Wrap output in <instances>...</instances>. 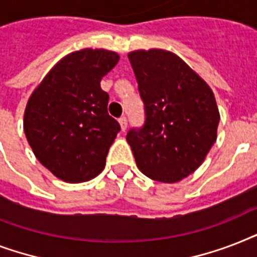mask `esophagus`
I'll return each instance as SVG.
<instances>
[{
	"mask_svg": "<svg viewBox=\"0 0 257 257\" xmlns=\"http://www.w3.org/2000/svg\"><path fill=\"white\" fill-rule=\"evenodd\" d=\"M118 122H120L121 131L125 132V129H126V126H128V121H126V118H125V117H121L120 120H118Z\"/></svg>",
	"mask_w": 257,
	"mask_h": 257,
	"instance_id": "obj_1",
	"label": "esophagus"
}]
</instances>
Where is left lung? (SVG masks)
I'll return each instance as SVG.
<instances>
[{
  "label": "left lung",
  "mask_w": 257,
  "mask_h": 257,
  "mask_svg": "<svg viewBox=\"0 0 257 257\" xmlns=\"http://www.w3.org/2000/svg\"><path fill=\"white\" fill-rule=\"evenodd\" d=\"M144 101L145 124L126 141L149 179L177 183L199 168L217 139L220 113L207 82L164 49L128 53Z\"/></svg>",
  "instance_id": "8db88e82"
}]
</instances>
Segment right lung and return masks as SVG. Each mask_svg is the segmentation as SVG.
<instances>
[{
	"instance_id": "1",
	"label": "right lung",
	"mask_w": 257,
	"mask_h": 257,
	"mask_svg": "<svg viewBox=\"0 0 257 257\" xmlns=\"http://www.w3.org/2000/svg\"><path fill=\"white\" fill-rule=\"evenodd\" d=\"M120 56L106 49L76 50L62 57L30 94L24 132L34 156L56 177L84 183L102 172L120 125L108 114L100 82Z\"/></svg>"
}]
</instances>
